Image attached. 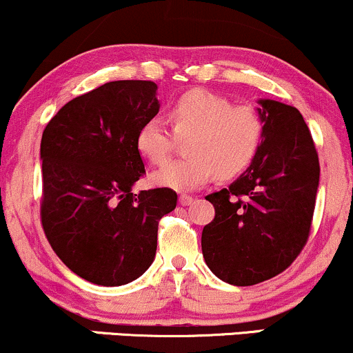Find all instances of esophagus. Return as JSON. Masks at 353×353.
I'll return each mask as SVG.
<instances>
[{
    "label": "esophagus",
    "instance_id": "obj_1",
    "mask_svg": "<svg viewBox=\"0 0 353 353\" xmlns=\"http://www.w3.org/2000/svg\"><path fill=\"white\" fill-rule=\"evenodd\" d=\"M194 202L192 196H188V194H181L179 196V204L181 205H190Z\"/></svg>",
    "mask_w": 353,
    "mask_h": 353
}]
</instances>
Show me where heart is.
<instances>
[{"label":"heart","instance_id":"heart-1","mask_svg":"<svg viewBox=\"0 0 353 353\" xmlns=\"http://www.w3.org/2000/svg\"><path fill=\"white\" fill-rule=\"evenodd\" d=\"M174 132L161 119H149L137 131V149L152 164H161L176 148V136L188 137L185 159L165 163L151 174L152 184L194 190L216 176L234 177L254 161L264 124L252 106H232L229 99L205 89L179 96L168 109Z\"/></svg>","mask_w":353,"mask_h":353}]
</instances>
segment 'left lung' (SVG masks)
Wrapping results in <instances>:
<instances>
[{
    "label": "left lung",
    "mask_w": 353,
    "mask_h": 353,
    "mask_svg": "<svg viewBox=\"0 0 353 353\" xmlns=\"http://www.w3.org/2000/svg\"><path fill=\"white\" fill-rule=\"evenodd\" d=\"M264 134L254 161L228 189L205 196L216 209L202 229V255L221 281L254 285L285 270L310 232L319 156L297 108L259 99Z\"/></svg>",
    "instance_id": "left-lung-1"
}]
</instances>
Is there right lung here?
<instances>
[{"instance_id": "add662e5", "label": "right lung", "mask_w": 353, "mask_h": 353, "mask_svg": "<svg viewBox=\"0 0 353 353\" xmlns=\"http://www.w3.org/2000/svg\"><path fill=\"white\" fill-rule=\"evenodd\" d=\"M152 81H111L59 109L41 137V221L68 269L104 287L136 281L151 267L157 224L177 194L132 192L145 172L137 131L159 112Z\"/></svg>"}]
</instances>
